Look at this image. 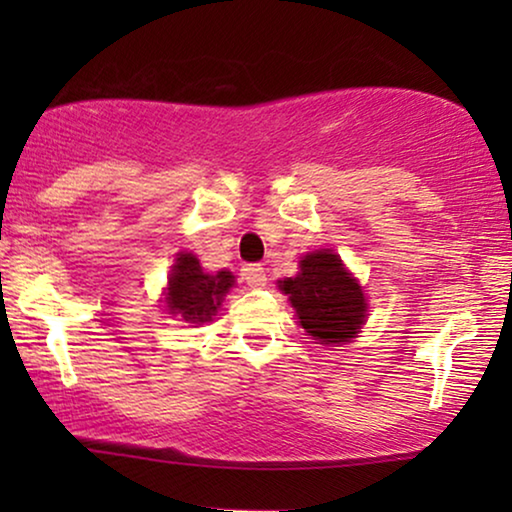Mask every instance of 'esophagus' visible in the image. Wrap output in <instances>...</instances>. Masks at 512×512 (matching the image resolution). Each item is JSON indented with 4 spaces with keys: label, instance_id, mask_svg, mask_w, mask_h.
Returning <instances> with one entry per match:
<instances>
[{
    "label": "esophagus",
    "instance_id": "1",
    "mask_svg": "<svg viewBox=\"0 0 512 512\" xmlns=\"http://www.w3.org/2000/svg\"><path fill=\"white\" fill-rule=\"evenodd\" d=\"M242 277H244V282L251 286V289H263V286L268 284V275H265V268H263V265H258V263L244 265Z\"/></svg>",
    "mask_w": 512,
    "mask_h": 512
}]
</instances>
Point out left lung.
Returning <instances> with one entry per match:
<instances>
[{"label": "left lung", "instance_id": "obj_1", "mask_svg": "<svg viewBox=\"0 0 512 512\" xmlns=\"http://www.w3.org/2000/svg\"><path fill=\"white\" fill-rule=\"evenodd\" d=\"M277 284L289 296L298 326L321 345H347L366 324L368 303L361 284L331 249L305 254L298 275Z\"/></svg>", "mask_w": 512, "mask_h": 512}]
</instances>
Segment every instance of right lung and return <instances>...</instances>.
<instances>
[{
	"mask_svg": "<svg viewBox=\"0 0 512 512\" xmlns=\"http://www.w3.org/2000/svg\"><path fill=\"white\" fill-rule=\"evenodd\" d=\"M233 272H205L191 251H179L165 289V310L188 324H207L216 317L226 293L233 289Z\"/></svg>",
	"mask_w": 512,
	"mask_h": 512,
	"instance_id": "add662e5",
	"label": "right lung"
}]
</instances>
